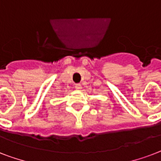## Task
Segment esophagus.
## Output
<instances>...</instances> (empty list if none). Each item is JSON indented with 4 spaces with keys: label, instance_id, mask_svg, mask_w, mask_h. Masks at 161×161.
<instances>
[{
    "label": "esophagus",
    "instance_id": "obj_1",
    "mask_svg": "<svg viewBox=\"0 0 161 161\" xmlns=\"http://www.w3.org/2000/svg\"><path fill=\"white\" fill-rule=\"evenodd\" d=\"M74 87H75L76 89H81L82 88V85H81L80 83H76Z\"/></svg>",
    "mask_w": 161,
    "mask_h": 161
}]
</instances>
